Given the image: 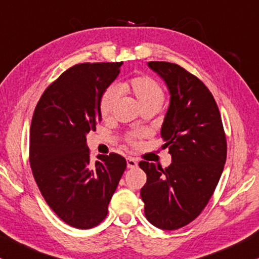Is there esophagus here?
I'll return each mask as SVG.
<instances>
[{
  "label": "esophagus",
  "instance_id": "esophagus-1",
  "mask_svg": "<svg viewBox=\"0 0 259 259\" xmlns=\"http://www.w3.org/2000/svg\"><path fill=\"white\" fill-rule=\"evenodd\" d=\"M126 165L127 168H136L137 167V160L134 157H127L126 158Z\"/></svg>",
  "mask_w": 259,
  "mask_h": 259
}]
</instances>
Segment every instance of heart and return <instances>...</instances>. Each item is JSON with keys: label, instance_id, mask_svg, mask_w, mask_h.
I'll return each instance as SVG.
<instances>
[{"label": "heart", "instance_id": "b5f03b06", "mask_svg": "<svg viewBox=\"0 0 259 259\" xmlns=\"http://www.w3.org/2000/svg\"><path fill=\"white\" fill-rule=\"evenodd\" d=\"M117 91L122 95L133 97L142 110L153 109L158 110L164 102V90L160 82L149 75H136L126 79L117 86ZM116 89H108L103 94L99 102V111L103 118H108L112 115L118 101V94ZM143 135L140 133H132L126 137L127 142L132 146H137Z\"/></svg>", "mask_w": 259, "mask_h": 259}]
</instances>
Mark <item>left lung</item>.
Returning <instances> with one entry per match:
<instances>
[{"instance_id": "obj_1", "label": "left lung", "mask_w": 259, "mask_h": 259, "mask_svg": "<svg viewBox=\"0 0 259 259\" xmlns=\"http://www.w3.org/2000/svg\"><path fill=\"white\" fill-rule=\"evenodd\" d=\"M148 66L170 94L161 136L171 163L163 169L140 162L147 174L141 198L148 222L178 230L193 222L213 195L226 162V136L218 105L198 77L167 61H149Z\"/></svg>"}]
</instances>
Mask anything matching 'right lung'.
<instances>
[{"instance_id":"obj_1","label":"right lung","mask_w":259,"mask_h":259,"mask_svg":"<svg viewBox=\"0 0 259 259\" xmlns=\"http://www.w3.org/2000/svg\"><path fill=\"white\" fill-rule=\"evenodd\" d=\"M120 63L74 65L52 82L34 110L29 162L35 182L53 212L75 229H92L126 168L116 153L91 161L86 135L102 119L99 102L120 72Z\"/></svg>"}]
</instances>
